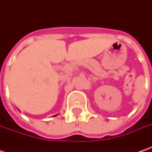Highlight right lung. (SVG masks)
<instances>
[{"instance_id":"add662e5","label":"right lung","mask_w":152,"mask_h":152,"mask_svg":"<svg viewBox=\"0 0 152 152\" xmlns=\"http://www.w3.org/2000/svg\"><path fill=\"white\" fill-rule=\"evenodd\" d=\"M55 116H56V115H55Z\"/></svg>"}]
</instances>
